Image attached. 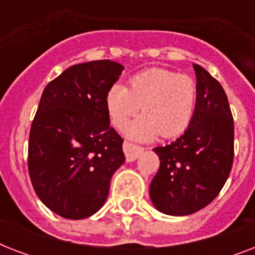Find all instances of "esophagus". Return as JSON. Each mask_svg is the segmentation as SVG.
Returning <instances> with one entry per match:
<instances>
[{"instance_id":"obj_1","label":"esophagus","mask_w":255,"mask_h":255,"mask_svg":"<svg viewBox=\"0 0 255 255\" xmlns=\"http://www.w3.org/2000/svg\"><path fill=\"white\" fill-rule=\"evenodd\" d=\"M123 151L124 155H126V160H127L128 163H132V161H135L139 157L140 153H143L144 148L135 145V144L132 143H128V141H124Z\"/></svg>"}]
</instances>
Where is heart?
<instances>
[{
    "label": "heart",
    "mask_w": 255,
    "mask_h": 255,
    "mask_svg": "<svg viewBox=\"0 0 255 255\" xmlns=\"http://www.w3.org/2000/svg\"><path fill=\"white\" fill-rule=\"evenodd\" d=\"M197 103L196 82L186 74L151 69L137 74L129 87L115 85L106 98L112 124L123 131L141 107L143 116L127 129V136L149 141L159 135L172 139L181 135L193 119Z\"/></svg>",
    "instance_id": "obj_1"
}]
</instances>
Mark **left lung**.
Listing matches in <instances>:
<instances>
[{"instance_id": "left-lung-1", "label": "left lung", "mask_w": 255, "mask_h": 255, "mask_svg": "<svg viewBox=\"0 0 255 255\" xmlns=\"http://www.w3.org/2000/svg\"><path fill=\"white\" fill-rule=\"evenodd\" d=\"M193 119L180 137L153 148L160 168L149 186L156 209L188 216L209 205L229 177L234 156V123L222 86L201 66Z\"/></svg>"}]
</instances>
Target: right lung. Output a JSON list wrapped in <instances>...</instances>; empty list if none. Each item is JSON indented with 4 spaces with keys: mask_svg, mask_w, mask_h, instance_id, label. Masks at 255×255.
Instances as JSON below:
<instances>
[{
    "mask_svg": "<svg viewBox=\"0 0 255 255\" xmlns=\"http://www.w3.org/2000/svg\"><path fill=\"white\" fill-rule=\"evenodd\" d=\"M123 70L108 59L79 63L43 90L30 128L27 164L39 200L61 217L95 214L107 200L112 174L126 161L106 104Z\"/></svg>",
    "mask_w": 255,
    "mask_h": 255,
    "instance_id": "obj_1",
    "label": "right lung"
}]
</instances>
